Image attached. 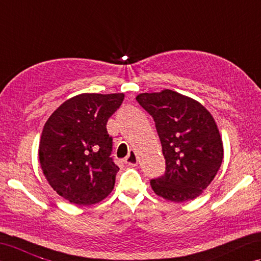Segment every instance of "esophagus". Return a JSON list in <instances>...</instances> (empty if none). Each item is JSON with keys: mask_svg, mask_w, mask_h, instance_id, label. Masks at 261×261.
Returning <instances> with one entry per match:
<instances>
[{"mask_svg": "<svg viewBox=\"0 0 261 261\" xmlns=\"http://www.w3.org/2000/svg\"><path fill=\"white\" fill-rule=\"evenodd\" d=\"M125 163L127 165H129V166H136L137 165L138 161H137V156H136V153L134 152V150H130L128 155L126 156Z\"/></svg>", "mask_w": 261, "mask_h": 261, "instance_id": "obj_1", "label": "esophagus"}]
</instances>
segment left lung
<instances>
[{
  "label": "left lung",
  "instance_id": "obj_1",
  "mask_svg": "<svg viewBox=\"0 0 261 261\" xmlns=\"http://www.w3.org/2000/svg\"><path fill=\"white\" fill-rule=\"evenodd\" d=\"M136 100L153 117L165 159V173L150 179V187L172 202L195 199L209 187L223 160L212 115L200 102L170 89L140 94Z\"/></svg>",
  "mask_w": 261,
  "mask_h": 261
}]
</instances>
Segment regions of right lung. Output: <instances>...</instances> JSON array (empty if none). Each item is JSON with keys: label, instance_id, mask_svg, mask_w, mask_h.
<instances>
[{"label": "right lung", "instance_id": "right-lung-1", "mask_svg": "<svg viewBox=\"0 0 261 261\" xmlns=\"http://www.w3.org/2000/svg\"><path fill=\"white\" fill-rule=\"evenodd\" d=\"M124 94H82L62 103L44 124L40 165L56 192L73 204L98 203L112 192L119 167L111 158L107 121Z\"/></svg>", "mask_w": 261, "mask_h": 261}]
</instances>
